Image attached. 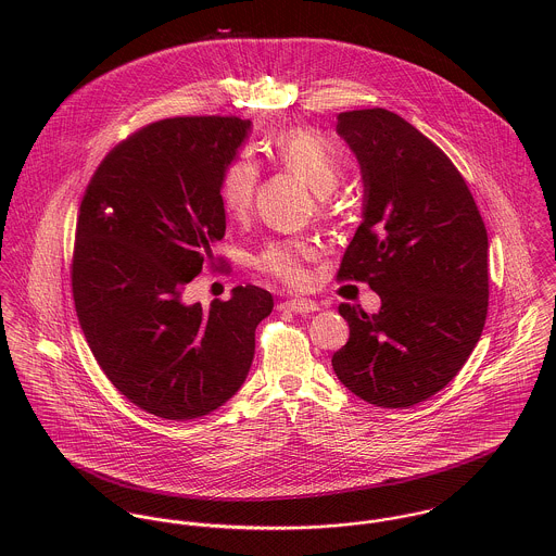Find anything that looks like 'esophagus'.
Returning <instances> with one entry per match:
<instances>
[{"instance_id":"1","label":"esophagus","mask_w":556,"mask_h":556,"mask_svg":"<svg viewBox=\"0 0 556 556\" xmlns=\"http://www.w3.org/2000/svg\"><path fill=\"white\" fill-rule=\"evenodd\" d=\"M282 308H287V311H291V313L304 315V313H317L318 304L317 302H313V300H306V298H295V300L285 302Z\"/></svg>"}]
</instances>
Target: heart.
Here are the masks:
<instances>
[{
  "mask_svg": "<svg viewBox=\"0 0 556 556\" xmlns=\"http://www.w3.org/2000/svg\"><path fill=\"white\" fill-rule=\"evenodd\" d=\"M271 159L280 166L304 179L317 197H327L336 190L342 177V160L336 148L317 130L291 128L278 135L269 148ZM256 186V166L248 159L233 160L220 179V203L227 214L243 216L252 203ZM315 256V248L306 241H274L256 256V267L289 282L306 280L304 263Z\"/></svg>",
  "mask_w": 556,
  "mask_h": 556,
  "instance_id": "obj_1",
  "label": "heart"
}]
</instances>
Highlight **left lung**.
<instances>
[{
  "mask_svg": "<svg viewBox=\"0 0 556 556\" xmlns=\"http://www.w3.org/2000/svg\"><path fill=\"white\" fill-rule=\"evenodd\" d=\"M362 170V225L340 278L370 285L375 315L340 304L346 344L331 366L368 404L404 408L465 366L488 313V236L463 175L428 137L386 109L338 115Z\"/></svg>",
  "mask_w": 556,
  "mask_h": 556,
  "instance_id": "8db88e82",
  "label": "left lung"
}]
</instances>
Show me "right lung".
<instances>
[{"mask_svg": "<svg viewBox=\"0 0 556 556\" xmlns=\"http://www.w3.org/2000/svg\"><path fill=\"white\" fill-rule=\"evenodd\" d=\"M239 117L162 119L119 143L80 201L73 295L106 379L139 408L197 419L238 394L269 291L238 287L210 308L184 291L214 258L220 179L250 137Z\"/></svg>", "mask_w": 556, "mask_h": 556, "instance_id": "obj_1", "label": "right lung"}]
</instances>
